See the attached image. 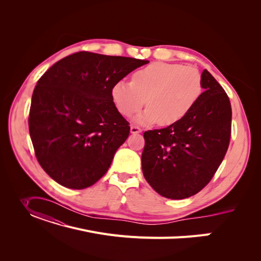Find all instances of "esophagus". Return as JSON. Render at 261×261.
<instances>
[{"instance_id":"esophagus-1","label":"esophagus","mask_w":261,"mask_h":261,"mask_svg":"<svg viewBox=\"0 0 261 261\" xmlns=\"http://www.w3.org/2000/svg\"><path fill=\"white\" fill-rule=\"evenodd\" d=\"M130 132H131L132 134L141 133V132H142V129L139 128V127H136V126H131V127H130Z\"/></svg>"}]
</instances>
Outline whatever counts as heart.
Returning <instances> with one entry per match:
<instances>
[{
	"mask_svg": "<svg viewBox=\"0 0 261 261\" xmlns=\"http://www.w3.org/2000/svg\"><path fill=\"white\" fill-rule=\"evenodd\" d=\"M110 93L121 115L130 116L140 111L147 100L149 107L133 120L141 125L159 120L162 126H171L197 103L202 93V79L194 67L159 61L136 71L132 82L115 81Z\"/></svg>",
	"mask_w": 261,
	"mask_h": 261,
	"instance_id": "heart-1",
	"label": "heart"
}]
</instances>
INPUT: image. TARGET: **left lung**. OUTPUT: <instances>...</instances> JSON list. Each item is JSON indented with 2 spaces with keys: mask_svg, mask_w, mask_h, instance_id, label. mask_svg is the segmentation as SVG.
Instances as JSON below:
<instances>
[{
  "mask_svg": "<svg viewBox=\"0 0 261 261\" xmlns=\"http://www.w3.org/2000/svg\"><path fill=\"white\" fill-rule=\"evenodd\" d=\"M204 92L190 112L174 125L144 133L142 169L161 196L181 200L204 188L227 151L231 108L213 75H201Z\"/></svg>",
  "mask_w": 261,
  "mask_h": 261,
  "instance_id": "8db88e82",
  "label": "left lung"
}]
</instances>
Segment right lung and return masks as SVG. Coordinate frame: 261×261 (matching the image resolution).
<instances>
[{
	"label": "right lung",
	"instance_id": "add662e5",
	"mask_svg": "<svg viewBox=\"0 0 261 261\" xmlns=\"http://www.w3.org/2000/svg\"><path fill=\"white\" fill-rule=\"evenodd\" d=\"M148 62L79 51L55 63L39 79L30 134L39 164L54 181L84 189L108 171L130 133L110 92L115 81Z\"/></svg>",
	"mask_w": 261,
	"mask_h": 261
}]
</instances>
